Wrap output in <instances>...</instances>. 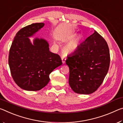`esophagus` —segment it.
I'll return each instance as SVG.
<instances>
[{
	"label": "esophagus",
	"mask_w": 123,
	"mask_h": 123,
	"mask_svg": "<svg viewBox=\"0 0 123 123\" xmlns=\"http://www.w3.org/2000/svg\"><path fill=\"white\" fill-rule=\"evenodd\" d=\"M61 60H62V63L64 64L66 62V58L64 57V56H62L61 57Z\"/></svg>",
	"instance_id": "obj_1"
}]
</instances>
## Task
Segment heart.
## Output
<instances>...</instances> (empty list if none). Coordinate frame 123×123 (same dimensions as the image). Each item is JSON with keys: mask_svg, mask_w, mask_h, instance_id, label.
I'll return each instance as SVG.
<instances>
[{"mask_svg": "<svg viewBox=\"0 0 123 123\" xmlns=\"http://www.w3.org/2000/svg\"><path fill=\"white\" fill-rule=\"evenodd\" d=\"M72 36V34H68L66 35L63 37V40L66 41L70 38ZM82 39V36L81 35H75L74 37L70 39L66 44L63 47L62 50L63 53L66 54H68L69 53H72L74 52L75 50L79 47L81 44Z\"/></svg>", "mask_w": 123, "mask_h": 123, "instance_id": "heart-1", "label": "heart"}]
</instances>
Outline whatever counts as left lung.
Instances as JSON below:
<instances>
[{"label":"left lung","instance_id":"obj_1","mask_svg":"<svg viewBox=\"0 0 123 123\" xmlns=\"http://www.w3.org/2000/svg\"><path fill=\"white\" fill-rule=\"evenodd\" d=\"M66 63L69 68V84L78 94L94 92L108 72L110 55L107 43L96 31L68 56Z\"/></svg>","mask_w":123,"mask_h":123}]
</instances>
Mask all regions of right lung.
Masks as SVG:
<instances>
[{"label":"right lung","mask_w":123,"mask_h":123,"mask_svg":"<svg viewBox=\"0 0 123 123\" xmlns=\"http://www.w3.org/2000/svg\"><path fill=\"white\" fill-rule=\"evenodd\" d=\"M43 23L24 27L17 33L10 48L9 64L12 78L26 91H39L48 84L49 75L62 64L58 54L49 51L48 42L36 38L33 44L29 37L42 28Z\"/></svg>","instance_id":"obj_1"}]
</instances>
